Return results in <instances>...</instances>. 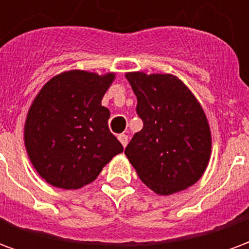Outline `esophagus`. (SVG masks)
<instances>
[{
	"instance_id": "34e87169",
	"label": "esophagus",
	"mask_w": 249,
	"mask_h": 249,
	"mask_svg": "<svg viewBox=\"0 0 249 249\" xmlns=\"http://www.w3.org/2000/svg\"><path fill=\"white\" fill-rule=\"evenodd\" d=\"M119 140L120 142L123 144V146H126V144H128V136L124 135V133H121V135H119Z\"/></svg>"
}]
</instances>
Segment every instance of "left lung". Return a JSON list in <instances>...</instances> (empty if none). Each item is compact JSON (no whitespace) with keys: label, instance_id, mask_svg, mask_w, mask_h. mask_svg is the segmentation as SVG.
<instances>
[{"label":"left lung","instance_id":"8db88e82","mask_svg":"<svg viewBox=\"0 0 249 249\" xmlns=\"http://www.w3.org/2000/svg\"><path fill=\"white\" fill-rule=\"evenodd\" d=\"M137 97L144 126L125 155L141 181L157 195H172L203 176L211 157V130L201 105L172 74H125Z\"/></svg>","mask_w":249,"mask_h":249}]
</instances>
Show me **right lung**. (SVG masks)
<instances>
[{
  "label": "right lung",
  "instance_id": "obj_1",
  "mask_svg": "<svg viewBox=\"0 0 249 249\" xmlns=\"http://www.w3.org/2000/svg\"><path fill=\"white\" fill-rule=\"evenodd\" d=\"M114 73L69 71L46 82L30 107L24 140L35 169L53 187L78 189L94 181L123 145L101 105Z\"/></svg>",
  "mask_w": 249,
  "mask_h": 249
}]
</instances>
